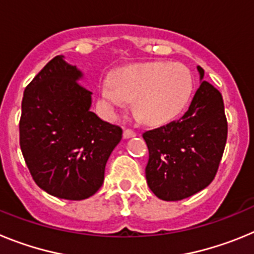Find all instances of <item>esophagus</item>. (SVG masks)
Returning a JSON list of instances; mask_svg holds the SVG:
<instances>
[{
	"label": "esophagus",
	"instance_id": "1",
	"mask_svg": "<svg viewBox=\"0 0 254 254\" xmlns=\"http://www.w3.org/2000/svg\"><path fill=\"white\" fill-rule=\"evenodd\" d=\"M136 136V132L132 131V129H125L123 131V138H131Z\"/></svg>",
	"mask_w": 254,
	"mask_h": 254
}]
</instances>
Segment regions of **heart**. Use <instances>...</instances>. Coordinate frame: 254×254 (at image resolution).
Instances as JSON below:
<instances>
[{
  "label": "heart",
  "mask_w": 254,
  "mask_h": 254,
  "mask_svg": "<svg viewBox=\"0 0 254 254\" xmlns=\"http://www.w3.org/2000/svg\"><path fill=\"white\" fill-rule=\"evenodd\" d=\"M193 90V77L183 64L151 62L107 78L100 96L108 108H125L134 100V112L146 123H161L181 113Z\"/></svg>",
  "instance_id": "obj_1"
}]
</instances>
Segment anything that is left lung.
Masks as SVG:
<instances>
[{"label": "left lung", "instance_id": "1", "mask_svg": "<svg viewBox=\"0 0 254 254\" xmlns=\"http://www.w3.org/2000/svg\"><path fill=\"white\" fill-rule=\"evenodd\" d=\"M188 111L177 121L143 132L149 149L146 181L164 201H181L207 187L216 176L225 149L228 122L223 96L202 80Z\"/></svg>", "mask_w": 254, "mask_h": 254}]
</instances>
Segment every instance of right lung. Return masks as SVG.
<instances>
[{
  "instance_id": "add662e5",
  "label": "right lung",
  "mask_w": 254,
  "mask_h": 254,
  "mask_svg": "<svg viewBox=\"0 0 254 254\" xmlns=\"http://www.w3.org/2000/svg\"><path fill=\"white\" fill-rule=\"evenodd\" d=\"M82 72L56 56L26 86L20 147L34 182L58 198L80 201L102 187L107 161L122 140L118 126L90 111Z\"/></svg>"
}]
</instances>
